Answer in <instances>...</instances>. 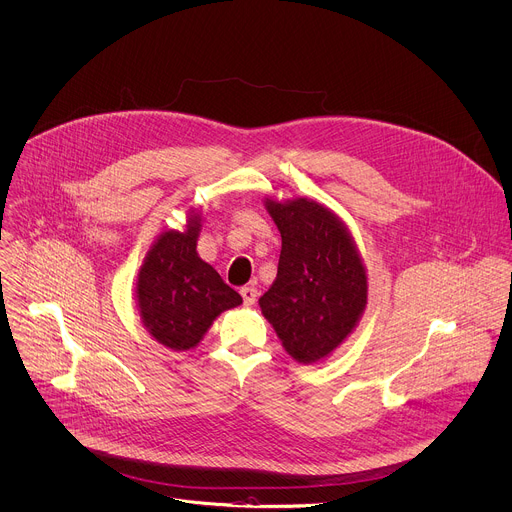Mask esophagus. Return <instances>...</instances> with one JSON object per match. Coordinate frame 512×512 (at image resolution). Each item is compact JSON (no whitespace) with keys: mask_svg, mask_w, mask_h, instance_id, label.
<instances>
[{"mask_svg":"<svg viewBox=\"0 0 512 512\" xmlns=\"http://www.w3.org/2000/svg\"><path fill=\"white\" fill-rule=\"evenodd\" d=\"M241 297H243L245 305H253L257 301V289L255 287H243Z\"/></svg>","mask_w":512,"mask_h":512,"instance_id":"34e87169","label":"esophagus"}]
</instances>
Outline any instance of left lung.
I'll return each instance as SVG.
<instances>
[{
  "instance_id": "1",
  "label": "left lung",
  "mask_w": 512,
  "mask_h": 512,
  "mask_svg": "<svg viewBox=\"0 0 512 512\" xmlns=\"http://www.w3.org/2000/svg\"><path fill=\"white\" fill-rule=\"evenodd\" d=\"M265 207L281 233L277 279L259 299L285 351L303 365L329 357L367 305V273L345 223L309 199Z\"/></svg>"
}]
</instances>
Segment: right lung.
Listing matches in <instances>:
<instances>
[{
  "instance_id": "1",
  "label": "right lung",
  "mask_w": 512,
  "mask_h": 512,
  "mask_svg": "<svg viewBox=\"0 0 512 512\" xmlns=\"http://www.w3.org/2000/svg\"><path fill=\"white\" fill-rule=\"evenodd\" d=\"M199 215L187 229L165 231L147 253L137 277V303L143 325L167 349H193L217 315L243 303L221 275L197 255Z\"/></svg>"
}]
</instances>
